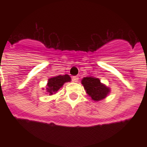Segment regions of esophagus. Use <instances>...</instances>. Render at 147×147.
Returning a JSON list of instances; mask_svg holds the SVG:
<instances>
[{"mask_svg":"<svg viewBox=\"0 0 147 147\" xmlns=\"http://www.w3.org/2000/svg\"><path fill=\"white\" fill-rule=\"evenodd\" d=\"M72 80L73 82H77L78 80H79V77L77 76H73L72 78Z\"/></svg>","mask_w":147,"mask_h":147,"instance_id":"obj_1","label":"esophagus"}]
</instances>
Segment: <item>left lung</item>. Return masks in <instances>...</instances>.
Wrapping results in <instances>:
<instances>
[{"instance_id":"1","label":"left lung","mask_w":147,"mask_h":147,"mask_svg":"<svg viewBox=\"0 0 147 147\" xmlns=\"http://www.w3.org/2000/svg\"><path fill=\"white\" fill-rule=\"evenodd\" d=\"M86 93L94 101H99L107 96L110 89L100 82L98 78L88 76L82 80Z\"/></svg>"}]
</instances>
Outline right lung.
Instances as JSON below:
<instances>
[{
	"label": "right lung",
	"instance_id": "obj_1",
	"mask_svg": "<svg viewBox=\"0 0 147 147\" xmlns=\"http://www.w3.org/2000/svg\"><path fill=\"white\" fill-rule=\"evenodd\" d=\"M71 81V77L69 75H59V76H54V77L51 78L49 80L47 87V91L50 93V95H52L54 93H56L58 90L63 85L65 82Z\"/></svg>",
	"mask_w": 147,
	"mask_h": 147
}]
</instances>
